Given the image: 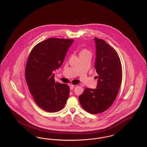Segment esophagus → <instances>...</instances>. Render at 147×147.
<instances>
[{
    "instance_id": "1",
    "label": "esophagus",
    "mask_w": 147,
    "mask_h": 147,
    "mask_svg": "<svg viewBox=\"0 0 147 147\" xmlns=\"http://www.w3.org/2000/svg\"><path fill=\"white\" fill-rule=\"evenodd\" d=\"M74 85H73V84H70L69 86H70V90H73V88H74Z\"/></svg>"
}]
</instances>
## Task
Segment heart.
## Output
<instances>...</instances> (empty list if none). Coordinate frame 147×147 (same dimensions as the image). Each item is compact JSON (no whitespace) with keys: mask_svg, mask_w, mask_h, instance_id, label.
<instances>
[{"mask_svg":"<svg viewBox=\"0 0 147 147\" xmlns=\"http://www.w3.org/2000/svg\"><path fill=\"white\" fill-rule=\"evenodd\" d=\"M86 55H91V53L86 48L81 49L79 52V56L81 57V56Z\"/></svg>","mask_w":147,"mask_h":147,"instance_id":"1","label":"heart"}]
</instances>
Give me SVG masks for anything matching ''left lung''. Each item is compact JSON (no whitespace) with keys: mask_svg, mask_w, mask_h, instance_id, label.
<instances>
[{"mask_svg":"<svg viewBox=\"0 0 147 147\" xmlns=\"http://www.w3.org/2000/svg\"><path fill=\"white\" fill-rule=\"evenodd\" d=\"M94 40L97 86L95 89L86 88L79 100L86 111L96 114L107 110L115 100L121 83L122 68L114 49L103 39L95 38Z\"/></svg>","mask_w":147,"mask_h":147,"instance_id":"left-lung-1","label":"left lung"}]
</instances>
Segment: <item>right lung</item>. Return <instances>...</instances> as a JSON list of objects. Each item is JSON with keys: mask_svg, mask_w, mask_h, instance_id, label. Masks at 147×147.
<instances>
[{"mask_svg": "<svg viewBox=\"0 0 147 147\" xmlns=\"http://www.w3.org/2000/svg\"><path fill=\"white\" fill-rule=\"evenodd\" d=\"M74 40L52 38L37 44L30 53L26 79L36 104L49 113L61 110L69 97L66 84L55 81L53 71L59 69Z\"/></svg>", "mask_w": 147, "mask_h": 147, "instance_id": "obj_1", "label": "right lung"}]
</instances>
